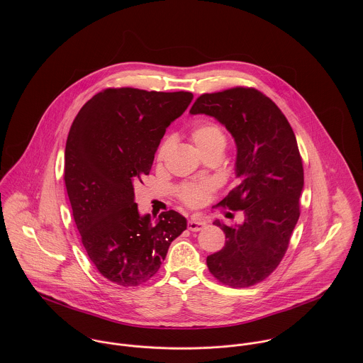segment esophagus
<instances>
[{
	"label": "esophagus",
	"mask_w": 363,
	"mask_h": 363,
	"mask_svg": "<svg viewBox=\"0 0 363 363\" xmlns=\"http://www.w3.org/2000/svg\"><path fill=\"white\" fill-rule=\"evenodd\" d=\"M206 226H207V222L201 218H193V219L189 220V229L191 232H199V230L204 229Z\"/></svg>",
	"instance_id": "34e87169"
}]
</instances>
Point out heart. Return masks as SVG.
I'll return each instance as SVG.
<instances>
[{
    "label": "heart",
    "mask_w": 363,
    "mask_h": 363,
    "mask_svg": "<svg viewBox=\"0 0 363 363\" xmlns=\"http://www.w3.org/2000/svg\"><path fill=\"white\" fill-rule=\"evenodd\" d=\"M190 138L201 154L208 151H223L226 145V137L222 128L212 123V121H203L196 124L190 131ZM170 150V140H163L157 148L156 159L160 162L164 159L167 151ZM180 199L189 207H200L204 204L208 194L207 184H186L180 189Z\"/></svg>",
    "instance_id": "heart-1"
}]
</instances>
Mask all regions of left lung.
Masks as SVG:
<instances>
[{
	"mask_svg": "<svg viewBox=\"0 0 363 363\" xmlns=\"http://www.w3.org/2000/svg\"><path fill=\"white\" fill-rule=\"evenodd\" d=\"M190 114L213 117L233 137L239 184L220 204L245 212L233 226L213 222L226 242L208 256V268L232 288L256 285L281 262L301 215L303 166L296 137L278 106L253 88L201 95Z\"/></svg>",
	"mask_w": 363,
	"mask_h": 363,
	"instance_id": "8db88e82",
	"label": "left lung"
}]
</instances>
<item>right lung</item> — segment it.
I'll return each mask as SVG.
<instances>
[{
    "mask_svg": "<svg viewBox=\"0 0 363 363\" xmlns=\"http://www.w3.org/2000/svg\"><path fill=\"white\" fill-rule=\"evenodd\" d=\"M190 92L106 89L82 106L65 145L64 180L82 245L98 271L121 286L151 279L187 228L176 211L141 215L134 186L150 174L166 128Z\"/></svg>",
    "mask_w": 363,
    "mask_h": 363,
    "instance_id": "1",
    "label": "right lung"
}]
</instances>
